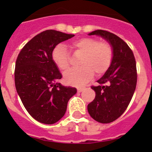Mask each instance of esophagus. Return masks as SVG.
Returning a JSON list of instances; mask_svg holds the SVG:
<instances>
[{
	"label": "esophagus",
	"instance_id": "obj_1",
	"mask_svg": "<svg viewBox=\"0 0 152 152\" xmlns=\"http://www.w3.org/2000/svg\"><path fill=\"white\" fill-rule=\"evenodd\" d=\"M84 88H77V92H79V93L81 92V91H84Z\"/></svg>",
	"mask_w": 152,
	"mask_h": 152
}]
</instances>
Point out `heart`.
Wrapping results in <instances>:
<instances>
[{
    "label": "heart",
    "mask_w": 152,
    "mask_h": 152,
    "mask_svg": "<svg viewBox=\"0 0 152 152\" xmlns=\"http://www.w3.org/2000/svg\"><path fill=\"white\" fill-rule=\"evenodd\" d=\"M75 52L82 54L80 59L81 66L68 70L64 75L65 82L72 86H81L89 81L94 73L100 75L107 71L113 58L111 45L94 38H81L71 44ZM52 59L57 68L65 71L69 67V54L66 46L58 44L52 52Z\"/></svg>",
    "instance_id": "heart-1"
}]
</instances>
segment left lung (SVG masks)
<instances>
[{
  "instance_id": "1",
  "label": "left lung",
  "mask_w": 152,
  "mask_h": 152,
  "mask_svg": "<svg viewBox=\"0 0 152 152\" xmlns=\"http://www.w3.org/2000/svg\"><path fill=\"white\" fill-rule=\"evenodd\" d=\"M89 36H101L113 49L110 66L91 87L96 93L94 100L88 105L93 119L100 123H110L125 112L135 92L137 83L136 63L133 52L119 36L105 30L97 29Z\"/></svg>"
}]
</instances>
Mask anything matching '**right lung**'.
<instances>
[{
	"instance_id": "add662e5",
	"label": "right lung",
	"mask_w": 152,
	"mask_h": 152,
	"mask_svg": "<svg viewBox=\"0 0 152 152\" xmlns=\"http://www.w3.org/2000/svg\"><path fill=\"white\" fill-rule=\"evenodd\" d=\"M75 35L49 29L29 41L16 61L15 87L30 116L44 124H54L64 116L70 98L77 93L57 81L62 77L52 59V52L61 42Z\"/></svg>"
}]
</instances>
